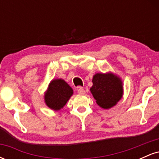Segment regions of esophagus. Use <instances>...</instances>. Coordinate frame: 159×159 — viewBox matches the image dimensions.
I'll list each match as a JSON object with an SVG mask.
<instances>
[{
	"mask_svg": "<svg viewBox=\"0 0 159 159\" xmlns=\"http://www.w3.org/2000/svg\"><path fill=\"white\" fill-rule=\"evenodd\" d=\"M78 92L79 94H85L86 93L85 90L84 89L82 88V87H79V88L78 89Z\"/></svg>",
	"mask_w": 159,
	"mask_h": 159,
	"instance_id": "obj_1",
	"label": "esophagus"
}]
</instances>
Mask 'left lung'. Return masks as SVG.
Instances as JSON below:
<instances>
[{
	"instance_id": "8db88e82",
	"label": "left lung",
	"mask_w": 159,
	"mask_h": 159,
	"mask_svg": "<svg viewBox=\"0 0 159 159\" xmlns=\"http://www.w3.org/2000/svg\"><path fill=\"white\" fill-rule=\"evenodd\" d=\"M90 92L96 102L104 109L115 106L123 96V83L121 78L113 72L96 73L93 77Z\"/></svg>"
}]
</instances>
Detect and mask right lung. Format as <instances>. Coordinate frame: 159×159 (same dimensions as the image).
Instances as JSON below:
<instances>
[{
  "instance_id": "add662e5",
  "label": "right lung",
  "mask_w": 159,
  "mask_h": 159,
  "mask_svg": "<svg viewBox=\"0 0 159 159\" xmlns=\"http://www.w3.org/2000/svg\"><path fill=\"white\" fill-rule=\"evenodd\" d=\"M73 94V90L64 80L56 78L51 81L44 93L45 105L54 111H60L64 107Z\"/></svg>"
}]
</instances>
